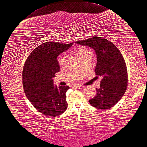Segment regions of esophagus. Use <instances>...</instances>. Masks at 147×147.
<instances>
[{"label":"esophagus","mask_w":147,"mask_h":147,"mask_svg":"<svg viewBox=\"0 0 147 147\" xmlns=\"http://www.w3.org/2000/svg\"><path fill=\"white\" fill-rule=\"evenodd\" d=\"M73 87H76V88H80L82 87V85L80 84H73L72 86Z\"/></svg>","instance_id":"34e87169"}]
</instances>
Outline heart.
I'll use <instances>...</instances> for the list:
<instances>
[{"label":"heart","mask_w":147,"mask_h":147,"mask_svg":"<svg viewBox=\"0 0 147 147\" xmlns=\"http://www.w3.org/2000/svg\"><path fill=\"white\" fill-rule=\"evenodd\" d=\"M76 54L79 56L80 60H82L85 57H86L87 56L89 55H92L91 52L88 49L86 48H81L77 49ZM67 60V55H61L59 59V63L60 66H63L65 65L66 61Z\"/></svg>","instance_id":"1"}]
</instances>
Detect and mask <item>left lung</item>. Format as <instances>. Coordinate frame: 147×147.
Segmentation results:
<instances>
[{
	"label": "left lung",
	"instance_id": "left-lung-1",
	"mask_svg": "<svg viewBox=\"0 0 147 147\" xmlns=\"http://www.w3.org/2000/svg\"><path fill=\"white\" fill-rule=\"evenodd\" d=\"M76 42L90 47L96 52L97 63L94 71L102 78L100 88H96V95L90 99V104L99 109L113 107L123 96L128 80L126 63L120 51L102 37L94 36Z\"/></svg>",
	"mask_w": 147,
	"mask_h": 147
}]
</instances>
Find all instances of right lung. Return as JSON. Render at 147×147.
<instances>
[{
	"label": "right lung",
	"mask_w": 147,
	"mask_h": 147,
	"mask_svg": "<svg viewBox=\"0 0 147 147\" xmlns=\"http://www.w3.org/2000/svg\"><path fill=\"white\" fill-rule=\"evenodd\" d=\"M73 44L42 43L32 52L24 66L22 84L26 95L38 111L47 116L60 115L67 109L66 92L69 87L54 86L53 78L60 71L57 58Z\"/></svg>",
	"instance_id": "add662e5"
}]
</instances>
